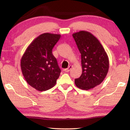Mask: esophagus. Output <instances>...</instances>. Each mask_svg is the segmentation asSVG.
Wrapping results in <instances>:
<instances>
[{
	"label": "esophagus",
	"instance_id": "esophagus-1",
	"mask_svg": "<svg viewBox=\"0 0 130 130\" xmlns=\"http://www.w3.org/2000/svg\"><path fill=\"white\" fill-rule=\"evenodd\" d=\"M72 65H70V66H69V67H68L67 69H64V71L65 72H69L70 70V69H72Z\"/></svg>",
	"mask_w": 130,
	"mask_h": 130
}]
</instances>
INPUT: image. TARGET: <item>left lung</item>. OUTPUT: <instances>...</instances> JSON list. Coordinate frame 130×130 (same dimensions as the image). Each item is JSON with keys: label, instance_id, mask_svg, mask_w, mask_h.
Returning a JSON list of instances; mask_svg holds the SVG:
<instances>
[{"label": "left lung", "instance_id": "left-lung-1", "mask_svg": "<svg viewBox=\"0 0 130 130\" xmlns=\"http://www.w3.org/2000/svg\"><path fill=\"white\" fill-rule=\"evenodd\" d=\"M81 53L82 74L74 83L78 88L89 90L100 85L109 69L107 53L100 41L91 32L80 31L72 34Z\"/></svg>", "mask_w": 130, "mask_h": 130}]
</instances>
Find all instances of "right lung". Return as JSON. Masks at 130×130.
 I'll use <instances>...</instances> for the list:
<instances>
[{
	"mask_svg": "<svg viewBox=\"0 0 130 130\" xmlns=\"http://www.w3.org/2000/svg\"><path fill=\"white\" fill-rule=\"evenodd\" d=\"M60 34L43 33L34 39L24 53L21 67L24 78L37 91H45L53 87L60 75L52 49Z\"/></svg>",
	"mask_w": 130,
	"mask_h": 130,
	"instance_id": "add662e5",
	"label": "right lung"
}]
</instances>
